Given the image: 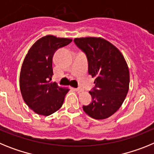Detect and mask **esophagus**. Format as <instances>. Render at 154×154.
Instances as JSON below:
<instances>
[{"label": "esophagus", "instance_id": "esophagus-1", "mask_svg": "<svg viewBox=\"0 0 154 154\" xmlns=\"http://www.w3.org/2000/svg\"><path fill=\"white\" fill-rule=\"evenodd\" d=\"M75 91L77 92H81L83 91V89L81 88H75Z\"/></svg>", "mask_w": 154, "mask_h": 154}]
</instances>
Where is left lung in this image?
<instances>
[{"label":"left lung","mask_w":154,"mask_h":154,"mask_svg":"<svg viewBox=\"0 0 154 154\" xmlns=\"http://www.w3.org/2000/svg\"><path fill=\"white\" fill-rule=\"evenodd\" d=\"M73 42L85 53L88 73L95 77V86L89 91L91 103L83 109L94 119L110 117L121 107L129 91V71L124 57L104 38H77Z\"/></svg>","instance_id":"1"}]
</instances>
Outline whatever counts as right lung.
Here are the masks:
<instances>
[{
    "instance_id": "obj_1",
    "label": "right lung",
    "mask_w": 154,
    "mask_h": 154,
    "mask_svg": "<svg viewBox=\"0 0 154 154\" xmlns=\"http://www.w3.org/2000/svg\"><path fill=\"white\" fill-rule=\"evenodd\" d=\"M72 39L46 35L35 42L28 52L20 73V90L26 105L35 113L49 116L60 109L69 89L52 82L53 57L57 49Z\"/></svg>"
}]
</instances>
